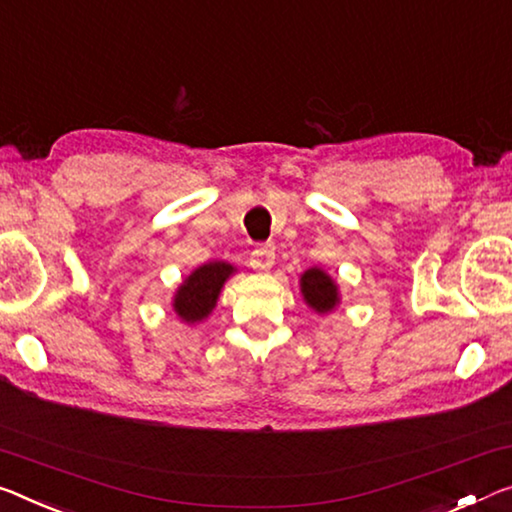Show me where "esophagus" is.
Listing matches in <instances>:
<instances>
[{
  "label": "esophagus",
  "mask_w": 512,
  "mask_h": 512,
  "mask_svg": "<svg viewBox=\"0 0 512 512\" xmlns=\"http://www.w3.org/2000/svg\"><path fill=\"white\" fill-rule=\"evenodd\" d=\"M275 262V248L273 243H262V246H257L253 250V259H250V266L257 271H266L271 269Z\"/></svg>",
  "instance_id": "esophagus-1"
}]
</instances>
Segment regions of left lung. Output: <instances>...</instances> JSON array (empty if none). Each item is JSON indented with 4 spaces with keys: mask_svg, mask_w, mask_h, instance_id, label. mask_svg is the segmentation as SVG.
I'll return each instance as SVG.
<instances>
[{
    "mask_svg": "<svg viewBox=\"0 0 512 512\" xmlns=\"http://www.w3.org/2000/svg\"><path fill=\"white\" fill-rule=\"evenodd\" d=\"M300 294L314 312L328 314L339 305V289L335 280L323 269H307L300 275Z\"/></svg>",
    "mask_w": 512,
    "mask_h": 512,
    "instance_id": "1",
    "label": "left lung"
}]
</instances>
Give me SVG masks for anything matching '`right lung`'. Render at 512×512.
Wrapping results in <instances>:
<instances>
[{
  "label": "right lung",
  "mask_w": 512,
  "mask_h": 512,
  "mask_svg": "<svg viewBox=\"0 0 512 512\" xmlns=\"http://www.w3.org/2000/svg\"><path fill=\"white\" fill-rule=\"evenodd\" d=\"M234 273V266L227 262H207L198 266L173 296V310L184 323H198L207 319L218 303V294L225 280Z\"/></svg>",
  "instance_id": "add662e5"
}]
</instances>
